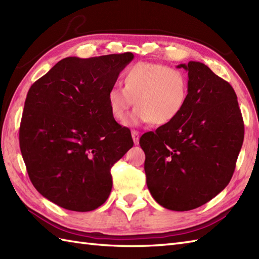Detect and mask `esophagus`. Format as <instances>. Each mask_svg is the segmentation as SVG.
<instances>
[{"label":"esophagus","instance_id":"1","mask_svg":"<svg viewBox=\"0 0 259 259\" xmlns=\"http://www.w3.org/2000/svg\"><path fill=\"white\" fill-rule=\"evenodd\" d=\"M131 136H133L135 145H138L139 144V133H138V131L133 130V131H131Z\"/></svg>","mask_w":259,"mask_h":259}]
</instances>
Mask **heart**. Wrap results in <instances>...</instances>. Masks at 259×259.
<instances>
[{"label": "heart", "instance_id": "1", "mask_svg": "<svg viewBox=\"0 0 259 259\" xmlns=\"http://www.w3.org/2000/svg\"><path fill=\"white\" fill-rule=\"evenodd\" d=\"M188 96L189 82L183 71L160 63L139 62L125 70L123 88H110L107 101L118 123L125 122L136 104L130 124L166 125L183 112Z\"/></svg>", "mask_w": 259, "mask_h": 259}]
</instances>
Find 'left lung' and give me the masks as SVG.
Wrapping results in <instances>:
<instances>
[{"mask_svg":"<svg viewBox=\"0 0 259 259\" xmlns=\"http://www.w3.org/2000/svg\"><path fill=\"white\" fill-rule=\"evenodd\" d=\"M188 71L189 96L177 119L141 136L147 186L159 205L176 211L202 206L225 189L244 141L237 96L200 62Z\"/></svg>","mask_w":259,"mask_h":259,"instance_id":"obj_1","label":"left lung"}]
</instances>
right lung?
I'll return each instance as SVG.
<instances>
[{"instance_id": "1", "label": "right lung", "mask_w": 259, "mask_h": 259, "mask_svg": "<svg viewBox=\"0 0 259 259\" xmlns=\"http://www.w3.org/2000/svg\"><path fill=\"white\" fill-rule=\"evenodd\" d=\"M133 59L131 52L65 58L27 92L21 153L33 186L56 205L90 211L108 199L110 170L134 140L112 118L107 93Z\"/></svg>"}]
</instances>
